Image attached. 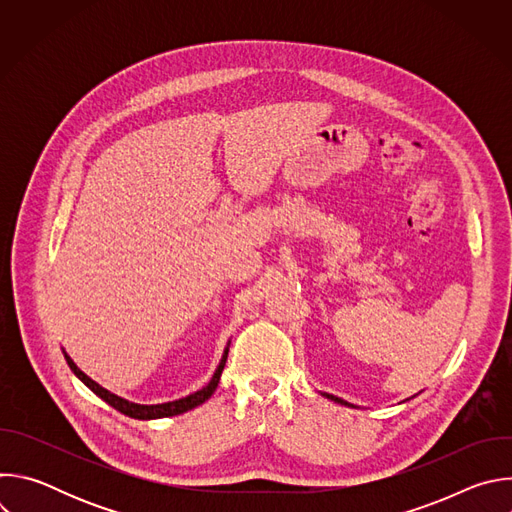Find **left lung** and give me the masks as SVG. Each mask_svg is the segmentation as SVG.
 <instances>
[{"instance_id": "left-lung-1", "label": "left lung", "mask_w": 512, "mask_h": 512, "mask_svg": "<svg viewBox=\"0 0 512 512\" xmlns=\"http://www.w3.org/2000/svg\"><path fill=\"white\" fill-rule=\"evenodd\" d=\"M328 399H332V401H336V403H344L346 405V401H342V399H338V397H334V395H326Z\"/></svg>"}]
</instances>
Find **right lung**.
Returning <instances> with one entry per match:
<instances>
[{
    "label": "right lung",
    "instance_id": "right-lung-1",
    "mask_svg": "<svg viewBox=\"0 0 512 512\" xmlns=\"http://www.w3.org/2000/svg\"><path fill=\"white\" fill-rule=\"evenodd\" d=\"M227 354H229V350H225V356H223L221 364H218V369L214 371V375H212V379H210V383H208L206 387H202L200 391H196V393H192V395H188V397H184V399H178V401H172V403H162V405H137V403H129V401H125V399H121V397L109 393L107 389H103V387H101L99 383H95L93 379H89V377L77 367V364L72 362V358H70L66 352H64V358H66V362H68V367H70L72 373H75L95 395H99L105 403H109L111 407H115V409L121 411L123 415H129V417H133V419H158V417H170V415L186 413V411L194 409L196 405L204 403V401L214 393V389H216V385H218V379H221V373H223L225 362H227Z\"/></svg>",
    "mask_w": 512,
    "mask_h": 512
}]
</instances>
